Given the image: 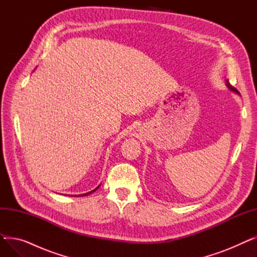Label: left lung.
<instances>
[{"label": "left lung", "mask_w": 257, "mask_h": 257, "mask_svg": "<svg viewBox=\"0 0 257 257\" xmlns=\"http://www.w3.org/2000/svg\"><path fill=\"white\" fill-rule=\"evenodd\" d=\"M226 86L229 88V89H230L231 91H233V92H236V93H238V91L234 88V87H232L231 85H230V83H229V81L228 80H226Z\"/></svg>", "instance_id": "left-lung-1"}]
</instances>
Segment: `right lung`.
I'll return each mask as SVG.
<instances>
[{
    "label": "right lung",
    "mask_w": 257,
    "mask_h": 257,
    "mask_svg": "<svg viewBox=\"0 0 257 257\" xmlns=\"http://www.w3.org/2000/svg\"><path fill=\"white\" fill-rule=\"evenodd\" d=\"M101 185V184H100ZM100 185L99 186H97L96 188H94V190H92L91 192H88V193H86V194H82V195H75V197H84V196H87V195H90V194H92V193H94V192H96L97 190H98V188L100 187Z\"/></svg>",
    "instance_id": "obj_1"
}]
</instances>
